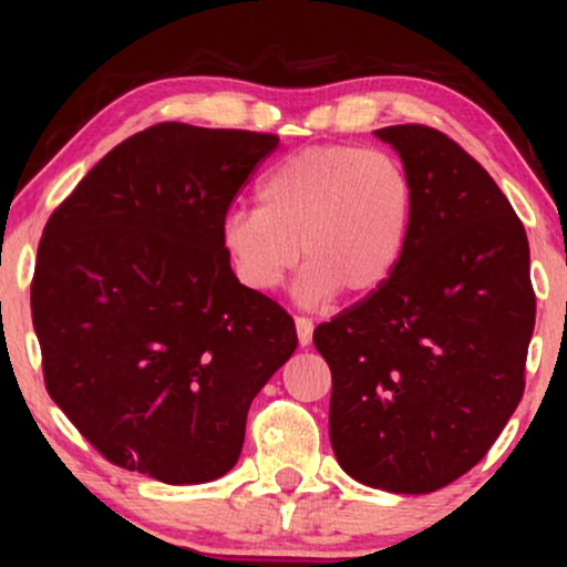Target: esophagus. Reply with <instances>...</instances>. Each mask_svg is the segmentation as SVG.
<instances>
[{"label":"esophagus","mask_w":567,"mask_h":567,"mask_svg":"<svg viewBox=\"0 0 567 567\" xmlns=\"http://www.w3.org/2000/svg\"><path fill=\"white\" fill-rule=\"evenodd\" d=\"M296 333L298 343H301V347H309L311 333H315V324H311L309 317H296Z\"/></svg>","instance_id":"1"}]
</instances>
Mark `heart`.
<instances>
[{
  "label": "heart",
  "mask_w": 567,
  "mask_h": 567,
  "mask_svg": "<svg viewBox=\"0 0 567 567\" xmlns=\"http://www.w3.org/2000/svg\"><path fill=\"white\" fill-rule=\"evenodd\" d=\"M261 207L237 205L220 220L234 277L275 292L298 258L296 301L315 309L338 292L370 296L392 279L413 231L415 192L400 159L347 143L311 146L264 175Z\"/></svg>",
  "instance_id": "b5f03b06"
}]
</instances>
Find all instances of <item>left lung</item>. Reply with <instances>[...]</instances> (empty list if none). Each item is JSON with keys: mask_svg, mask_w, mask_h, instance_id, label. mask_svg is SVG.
Instances as JSON below:
<instances>
[{"mask_svg": "<svg viewBox=\"0 0 567 567\" xmlns=\"http://www.w3.org/2000/svg\"><path fill=\"white\" fill-rule=\"evenodd\" d=\"M413 181L405 256L381 290L315 330L333 373L330 445L357 483L432 493L491 451L525 389L530 247L509 199L458 143L375 130Z\"/></svg>", "mask_w": 567, "mask_h": 567, "instance_id": "left-lung-1", "label": "left lung"}]
</instances>
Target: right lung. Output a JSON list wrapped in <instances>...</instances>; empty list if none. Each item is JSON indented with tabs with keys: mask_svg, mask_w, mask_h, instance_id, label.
I'll return each instance as SVG.
<instances>
[{
	"mask_svg": "<svg viewBox=\"0 0 567 567\" xmlns=\"http://www.w3.org/2000/svg\"><path fill=\"white\" fill-rule=\"evenodd\" d=\"M277 135L165 122L112 148L50 216L31 317L48 392L122 470L167 485L237 464L296 324L234 277L220 220Z\"/></svg>",
	"mask_w": 567,
	"mask_h": 567,
	"instance_id": "obj_1",
	"label": "right lung"
}]
</instances>
